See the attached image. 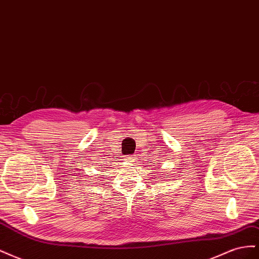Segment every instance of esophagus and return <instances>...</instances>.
Returning <instances> with one entry per match:
<instances>
[{"label": "esophagus", "instance_id": "esophagus-1", "mask_svg": "<svg viewBox=\"0 0 259 259\" xmlns=\"http://www.w3.org/2000/svg\"><path fill=\"white\" fill-rule=\"evenodd\" d=\"M125 160L132 162V161L135 160V158H134V155H126V156H125Z\"/></svg>", "mask_w": 259, "mask_h": 259}]
</instances>
